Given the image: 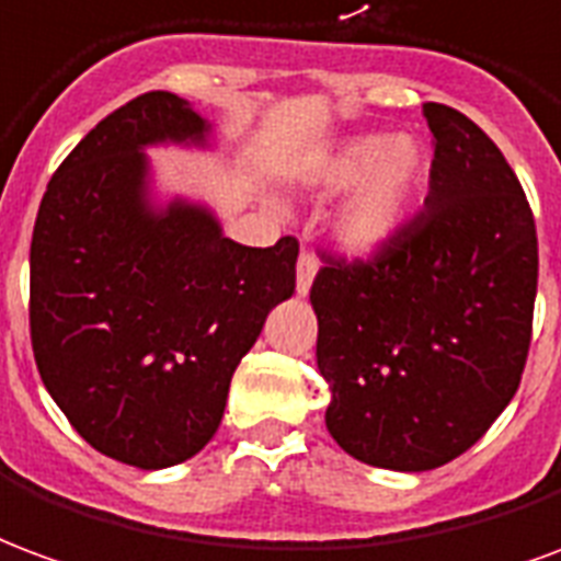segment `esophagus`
I'll return each instance as SVG.
<instances>
[{"label":"esophagus","instance_id":"obj_1","mask_svg":"<svg viewBox=\"0 0 561 561\" xmlns=\"http://www.w3.org/2000/svg\"><path fill=\"white\" fill-rule=\"evenodd\" d=\"M317 268H320V263H317V256L310 251H301V256H298V265H296V289L298 296H308L310 293V284H313V277H317Z\"/></svg>","mask_w":561,"mask_h":561}]
</instances>
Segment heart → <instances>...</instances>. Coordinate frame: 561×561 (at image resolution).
<instances>
[{"instance_id":"obj_1","label":"heart","mask_w":561,"mask_h":561,"mask_svg":"<svg viewBox=\"0 0 561 561\" xmlns=\"http://www.w3.org/2000/svg\"><path fill=\"white\" fill-rule=\"evenodd\" d=\"M427 179V151L412 137L358 134L337 142L317 163L320 191L350 187L334 211L331 230L346 251H379L403 227Z\"/></svg>"}]
</instances>
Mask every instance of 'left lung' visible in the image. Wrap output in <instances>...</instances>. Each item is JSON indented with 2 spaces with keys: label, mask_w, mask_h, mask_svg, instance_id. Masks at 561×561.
Wrapping results in <instances>:
<instances>
[{
  "label": "left lung",
  "mask_w": 561,
  "mask_h": 561,
  "mask_svg": "<svg viewBox=\"0 0 561 561\" xmlns=\"http://www.w3.org/2000/svg\"><path fill=\"white\" fill-rule=\"evenodd\" d=\"M431 191L370 260L310 286L325 427L355 460L427 472L488 433L533 341L538 236L517 175L472 118L424 104Z\"/></svg>",
  "instance_id": "8db88e82"
}]
</instances>
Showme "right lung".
Returning <instances> with one entry per match:
<instances>
[{
    "label": "right lung",
    "instance_id": "1",
    "mask_svg": "<svg viewBox=\"0 0 561 561\" xmlns=\"http://www.w3.org/2000/svg\"><path fill=\"white\" fill-rule=\"evenodd\" d=\"M185 98L146 92L101 118L56 170L28 251L32 353L95 451L167 469L218 431L265 317L296 293L298 241L248 248L215 211L151 199L149 146H208Z\"/></svg>",
    "mask_w": 561,
    "mask_h": 561
}]
</instances>
